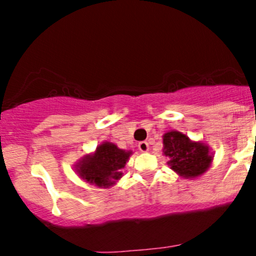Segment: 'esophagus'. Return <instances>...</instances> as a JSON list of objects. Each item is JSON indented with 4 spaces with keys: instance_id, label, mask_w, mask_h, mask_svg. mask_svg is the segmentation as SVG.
Instances as JSON below:
<instances>
[{
    "instance_id": "1",
    "label": "esophagus",
    "mask_w": 256,
    "mask_h": 256,
    "mask_svg": "<svg viewBox=\"0 0 256 256\" xmlns=\"http://www.w3.org/2000/svg\"><path fill=\"white\" fill-rule=\"evenodd\" d=\"M138 150H140L141 152L148 151V142H147V141H141V142H138Z\"/></svg>"
}]
</instances>
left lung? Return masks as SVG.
I'll return each instance as SVG.
<instances>
[{
    "instance_id": "1",
    "label": "left lung",
    "mask_w": 256,
    "mask_h": 256,
    "mask_svg": "<svg viewBox=\"0 0 256 256\" xmlns=\"http://www.w3.org/2000/svg\"><path fill=\"white\" fill-rule=\"evenodd\" d=\"M164 154L170 157L168 164L180 176L197 177L207 171L212 162L209 148L200 142H192L178 131L164 136Z\"/></svg>"
}]
</instances>
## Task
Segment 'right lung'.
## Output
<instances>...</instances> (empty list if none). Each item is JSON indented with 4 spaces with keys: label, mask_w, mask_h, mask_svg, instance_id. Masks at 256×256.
<instances>
[{
    "label": "right lung",
    "mask_w": 256,
    "mask_h": 256,
    "mask_svg": "<svg viewBox=\"0 0 256 256\" xmlns=\"http://www.w3.org/2000/svg\"><path fill=\"white\" fill-rule=\"evenodd\" d=\"M131 152L118 148L110 142L100 144L94 154L86 156L78 164L80 177L99 187H109L122 176L124 168Z\"/></svg>",
    "instance_id": "right-lung-1"
}]
</instances>
